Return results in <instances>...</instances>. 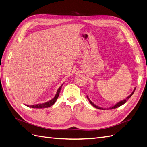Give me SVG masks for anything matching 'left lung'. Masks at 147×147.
<instances>
[{
	"label": "left lung",
	"instance_id": "1",
	"mask_svg": "<svg viewBox=\"0 0 147 147\" xmlns=\"http://www.w3.org/2000/svg\"><path fill=\"white\" fill-rule=\"evenodd\" d=\"M135 90H136V88H134V91H133V92L131 93V94L129 96L127 97H126V99H124V100H121V101H120V102H118L117 104H115V105H113V107H110V108H109V109H107V110L108 109H116V108H118V107H120L121 105H123L124 104H125L126 102H127V100L130 98V97L132 96V95L134 94V91H135ZM87 98H88V99L89 100V101H90V104L93 106V107H96V109H101V110H105V109H104V108H102V107H99V106H97V105H95L94 104H93L92 102L90 100V99L88 98V96H87Z\"/></svg>",
	"mask_w": 147,
	"mask_h": 147
}]
</instances>
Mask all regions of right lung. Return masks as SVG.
I'll use <instances>...</instances> for the list:
<instances>
[{
	"label": "right lung",
	"instance_id": "1",
	"mask_svg": "<svg viewBox=\"0 0 147 147\" xmlns=\"http://www.w3.org/2000/svg\"><path fill=\"white\" fill-rule=\"evenodd\" d=\"M61 87H62V85L59 88L58 90H57V92H56V94L54 98L50 100L45 102V103L38 104H35V105H25L29 107H31V108H35V109H43V108L50 107H51V105H53L55 103L56 100L57 99V98H58L59 95V92L61 90Z\"/></svg>",
	"mask_w": 147,
	"mask_h": 147
}]
</instances>
